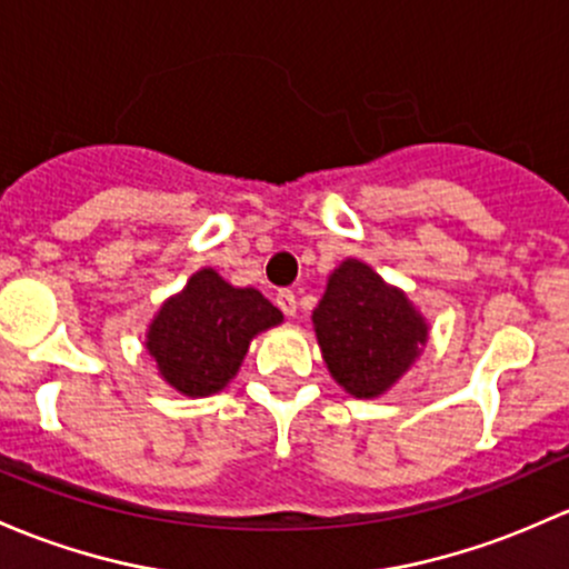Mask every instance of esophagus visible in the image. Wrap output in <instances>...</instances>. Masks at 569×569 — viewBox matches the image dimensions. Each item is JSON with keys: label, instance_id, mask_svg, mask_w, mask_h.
Segmentation results:
<instances>
[{"label": "esophagus", "instance_id": "1", "mask_svg": "<svg viewBox=\"0 0 569 569\" xmlns=\"http://www.w3.org/2000/svg\"><path fill=\"white\" fill-rule=\"evenodd\" d=\"M274 302H278V308L283 310L286 316H297V295L291 289H280Z\"/></svg>", "mask_w": 569, "mask_h": 569}]
</instances>
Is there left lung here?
Returning <instances> with one entry per match:
<instances>
[{
    "mask_svg": "<svg viewBox=\"0 0 569 569\" xmlns=\"http://www.w3.org/2000/svg\"><path fill=\"white\" fill-rule=\"evenodd\" d=\"M313 330L332 379L355 398L385 395L428 343L426 319L409 297L357 259L330 274Z\"/></svg>",
    "mask_w": 569,
    "mask_h": 569,
    "instance_id": "1",
    "label": "left lung"
}]
</instances>
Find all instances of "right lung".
Returning <instances> with one entry per match:
<instances>
[{
    "mask_svg": "<svg viewBox=\"0 0 569 569\" xmlns=\"http://www.w3.org/2000/svg\"><path fill=\"white\" fill-rule=\"evenodd\" d=\"M280 321L283 313L261 291L237 289L204 267L160 305L147 351L177 392L207 398L234 379L250 340Z\"/></svg>",
    "mask_w": 569,
    "mask_h": 569,
    "instance_id": "obj_1",
    "label": "right lung"
}]
</instances>
